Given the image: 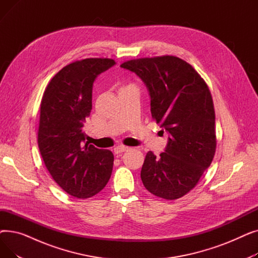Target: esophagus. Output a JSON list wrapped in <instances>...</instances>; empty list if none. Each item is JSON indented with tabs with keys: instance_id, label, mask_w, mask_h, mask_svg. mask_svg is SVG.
<instances>
[{
	"instance_id": "1",
	"label": "esophagus",
	"mask_w": 258,
	"mask_h": 258,
	"mask_svg": "<svg viewBox=\"0 0 258 258\" xmlns=\"http://www.w3.org/2000/svg\"><path fill=\"white\" fill-rule=\"evenodd\" d=\"M128 150H130V147H127V146H124V145H119V146H116V147L114 148V152H115V154L120 155V154L124 153V152H126V151H128Z\"/></svg>"
}]
</instances>
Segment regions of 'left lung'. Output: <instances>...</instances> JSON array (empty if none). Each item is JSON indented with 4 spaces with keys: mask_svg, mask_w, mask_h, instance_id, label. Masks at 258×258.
<instances>
[{
    "mask_svg": "<svg viewBox=\"0 0 258 258\" xmlns=\"http://www.w3.org/2000/svg\"><path fill=\"white\" fill-rule=\"evenodd\" d=\"M151 94L152 116L170 135L164 153L145 156L144 187L156 197L177 200L197 186L216 150L215 112L206 81L185 60L172 55L122 62Z\"/></svg>",
    "mask_w": 258,
    "mask_h": 258,
    "instance_id": "left-lung-1",
    "label": "left lung"
}]
</instances>
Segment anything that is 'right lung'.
<instances>
[{"instance_id": "add662e5", "label": "right lung", "mask_w": 258, "mask_h": 258, "mask_svg": "<svg viewBox=\"0 0 258 258\" xmlns=\"http://www.w3.org/2000/svg\"><path fill=\"white\" fill-rule=\"evenodd\" d=\"M114 64L112 58H86L67 64L49 81L40 101V155L52 179L77 199L100 192L112 174L113 153L84 145L83 126L92 110L95 78Z\"/></svg>"}]
</instances>
